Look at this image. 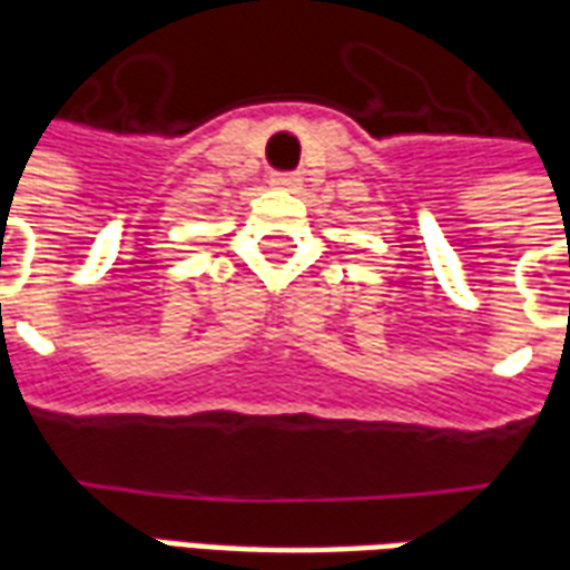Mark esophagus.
Here are the masks:
<instances>
[{"label":"esophagus","instance_id":"esophagus-1","mask_svg":"<svg viewBox=\"0 0 570 570\" xmlns=\"http://www.w3.org/2000/svg\"><path fill=\"white\" fill-rule=\"evenodd\" d=\"M272 186L284 188V191H298V188H302V176L298 174H274Z\"/></svg>","mask_w":570,"mask_h":570}]
</instances>
